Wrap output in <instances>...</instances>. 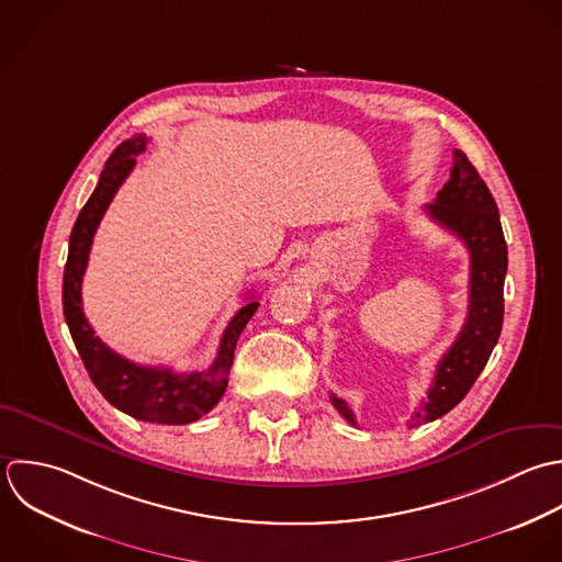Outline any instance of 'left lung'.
<instances>
[{
    "mask_svg": "<svg viewBox=\"0 0 562 562\" xmlns=\"http://www.w3.org/2000/svg\"><path fill=\"white\" fill-rule=\"evenodd\" d=\"M451 179L425 210L429 218L453 232L471 254L469 315L438 363L427 401L414 412L409 427H418L449 414L473 387L486 368L504 326V280L508 271V247L497 203L462 150L453 153ZM335 409L357 427V418L344 398L330 396Z\"/></svg>",
    "mask_w": 562,
    "mask_h": 562,
    "instance_id": "left-lung-1",
    "label": "left lung"
}]
</instances>
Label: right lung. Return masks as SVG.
Here are the masks:
<instances>
[{
	"label": "right lung",
	"instance_id": "right-lung-1",
	"mask_svg": "<svg viewBox=\"0 0 562 562\" xmlns=\"http://www.w3.org/2000/svg\"><path fill=\"white\" fill-rule=\"evenodd\" d=\"M146 142V135H135L111 153L100 172L95 190L74 223L63 273V313L91 383L115 409L144 423L188 425L214 409L225 394L236 341L260 304L251 300L232 317L221 337L216 359L203 372L177 374L168 368L137 366L113 352L100 341V337H95L80 306V284L89 260L91 240L111 199L133 170L135 155L144 153Z\"/></svg>",
	"mask_w": 562,
	"mask_h": 562
}]
</instances>
